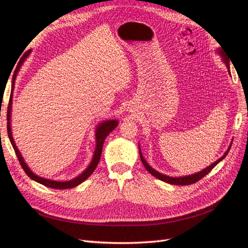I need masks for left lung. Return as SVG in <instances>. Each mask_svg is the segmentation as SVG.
<instances>
[{
    "instance_id": "obj_1",
    "label": "left lung",
    "mask_w": 248,
    "mask_h": 248,
    "mask_svg": "<svg viewBox=\"0 0 248 248\" xmlns=\"http://www.w3.org/2000/svg\"><path fill=\"white\" fill-rule=\"evenodd\" d=\"M218 54L222 57V61L224 62V64H226L227 68H228V71H229V73L231 74V72H230V65H229V64H230V61L228 60V58H227L226 56H224L223 50H221V49H218ZM231 146H232V145H230V147L228 148L226 153H224V154L220 157L219 159H217L215 162H213V163L211 164V166L207 167L206 169H204V170L199 171V172H196V174L188 175V176H183V177H170V176H167V175H163V174H161V172L155 170L152 167L149 166L148 162L145 160L144 156H142V154H141V152H140V160H141L142 164H144V167L146 168V170L150 172V174L153 175L155 178L159 179V180H161V181L167 182V183H169V184H172V185H190V184H193V183L198 182L199 180H201L202 177H205L207 174H209V172L212 170V169H213L215 166H217V164H218V163L224 158V157H226V156L228 155V153H229V151H230V149H231Z\"/></svg>"
}]
</instances>
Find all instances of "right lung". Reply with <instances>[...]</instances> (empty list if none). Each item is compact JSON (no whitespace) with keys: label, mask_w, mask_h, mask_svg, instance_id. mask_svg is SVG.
<instances>
[{"label":"right lung","mask_w":248,"mask_h":248,"mask_svg":"<svg viewBox=\"0 0 248 248\" xmlns=\"http://www.w3.org/2000/svg\"><path fill=\"white\" fill-rule=\"evenodd\" d=\"M30 52L31 50H28L26 54L21 57L19 63L16 66V69L13 73V77H12V85H11V94H10V99H9V104H8V109H7V131H8V138L10 140L11 145L14 149V151H16V154L17 156V158L20 162V166L21 168L24 169V170L26 171V174L31 178L34 181L38 182L44 186L49 187V188H54V189H68V188H73V187H76L78 185H79L80 183H82L87 180L90 176L93 174V171L95 170L96 167L98 166L99 160H100V156H101V152H102V147H103V142L106 138L108 136V133L111 132L114 130L116 127L118 126L119 122L117 120H107V121H103L101 123H99L96 127V131H95V138H96V147H95V151H94V155H93V158L90 162V164L88 166V168L79 174L78 177L73 178L71 180H68V181H56V180H50V179H46L43 177H40L38 175L34 174V172L31 170L28 167L27 162H25L24 157L20 154L19 150L17 149L16 145V141L13 140L12 137V131H11V108H12V98H13V90H14V85H16V79L17 77V73L20 69V67L22 65V63L25 62V60L29 57Z\"/></svg>","instance_id":"obj_1"}]
</instances>
